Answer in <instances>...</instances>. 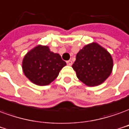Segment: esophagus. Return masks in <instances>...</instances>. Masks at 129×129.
<instances>
[{
  "label": "esophagus",
  "mask_w": 129,
  "mask_h": 129,
  "mask_svg": "<svg viewBox=\"0 0 129 129\" xmlns=\"http://www.w3.org/2000/svg\"><path fill=\"white\" fill-rule=\"evenodd\" d=\"M67 65L71 66L72 64V60H68V61H67Z\"/></svg>",
  "instance_id": "34e87169"
}]
</instances>
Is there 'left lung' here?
Instances as JSON below:
<instances>
[{"label": "left lung", "mask_w": 129, "mask_h": 129, "mask_svg": "<svg viewBox=\"0 0 129 129\" xmlns=\"http://www.w3.org/2000/svg\"><path fill=\"white\" fill-rule=\"evenodd\" d=\"M113 67L110 54L96 43L85 46L76 55L72 67L78 78L87 86H96L106 80Z\"/></svg>", "instance_id": "left-lung-1"}]
</instances>
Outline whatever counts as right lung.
I'll return each mask as SVG.
<instances>
[{
	"label": "right lung",
	"mask_w": 129,
	"mask_h": 129,
	"mask_svg": "<svg viewBox=\"0 0 129 129\" xmlns=\"http://www.w3.org/2000/svg\"><path fill=\"white\" fill-rule=\"evenodd\" d=\"M66 64L60 55L51 51L48 46L39 45L25 55L22 68L32 83L43 86L54 81Z\"/></svg>",
	"instance_id": "add662e5"
}]
</instances>
